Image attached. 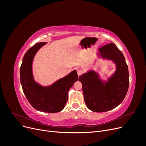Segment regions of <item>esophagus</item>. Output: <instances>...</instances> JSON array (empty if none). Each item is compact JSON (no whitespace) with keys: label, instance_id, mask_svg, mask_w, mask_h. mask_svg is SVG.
<instances>
[{"label":"esophagus","instance_id":"obj_1","mask_svg":"<svg viewBox=\"0 0 146 146\" xmlns=\"http://www.w3.org/2000/svg\"><path fill=\"white\" fill-rule=\"evenodd\" d=\"M77 74H78V76H80L81 75L83 74V70L82 69H78L77 70Z\"/></svg>","mask_w":146,"mask_h":146}]
</instances>
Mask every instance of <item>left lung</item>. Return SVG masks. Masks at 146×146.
I'll list each match as a JSON object with an SVG mask.
<instances>
[{
    "label": "left lung",
    "mask_w": 146,
    "mask_h": 146,
    "mask_svg": "<svg viewBox=\"0 0 146 146\" xmlns=\"http://www.w3.org/2000/svg\"><path fill=\"white\" fill-rule=\"evenodd\" d=\"M104 58L113 60L116 64L115 73L104 83L98 74L90 71L79 77L82 84L84 100L87 107L94 112H105L120 104L124 99L129 86V73L125 57L113 43L100 48Z\"/></svg>",
    "instance_id": "8db88e82"
}]
</instances>
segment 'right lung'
<instances>
[{"label": "right lung", "instance_id": "obj_1", "mask_svg": "<svg viewBox=\"0 0 146 146\" xmlns=\"http://www.w3.org/2000/svg\"><path fill=\"white\" fill-rule=\"evenodd\" d=\"M46 42H38L25 53L20 68V80L24 93L30 105L45 113L61 111L67 102L68 91L78 80L76 70L52 85L43 87L33 80L32 62L37 51Z\"/></svg>", "mask_w": 146, "mask_h": 146}]
</instances>
